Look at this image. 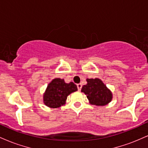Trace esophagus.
I'll return each instance as SVG.
<instances>
[{
    "label": "esophagus",
    "instance_id": "esophagus-1",
    "mask_svg": "<svg viewBox=\"0 0 148 148\" xmlns=\"http://www.w3.org/2000/svg\"><path fill=\"white\" fill-rule=\"evenodd\" d=\"M81 88H82V85H81V84H77V88H78V90H81Z\"/></svg>",
    "mask_w": 148,
    "mask_h": 148
}]
</instances>
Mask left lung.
<instances>
[{
    "mask_svg": "<svg viewBox=\"0 0 148 148\" xmlns=\"http://www.w3.org/2000/svg\"><path fill=\"white\" fill-rule=\"evenodd\" d=\"M87 84L81 88L89 100V103L97 106H102L109 103L113 99L112 92L106 87L101 79H87Z\"/></svg>",
    "mask_w": 148,
    "mask_h": 148,
    "instance_id": "8db88e82",
    "label": "left lung"
}]
</instances>
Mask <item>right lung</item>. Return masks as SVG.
<instances>
[{"label": "right lung", "instance_id": "obj_1", "mask_svg": "<svg viewBox=\"0 0 148 148\" xmlns=\"http://www.w3.org/2000/svg\"><path fill=\"white\" fill-rule=\"evenodd\" d=\"M77 90V86L73 82L67 84L63 79L56 78L47 86L43 95V102L49 108H59L66 103L69 95Z\"/></svg>", "mask_w": 148, "mask_h": 148}]
</instances>
